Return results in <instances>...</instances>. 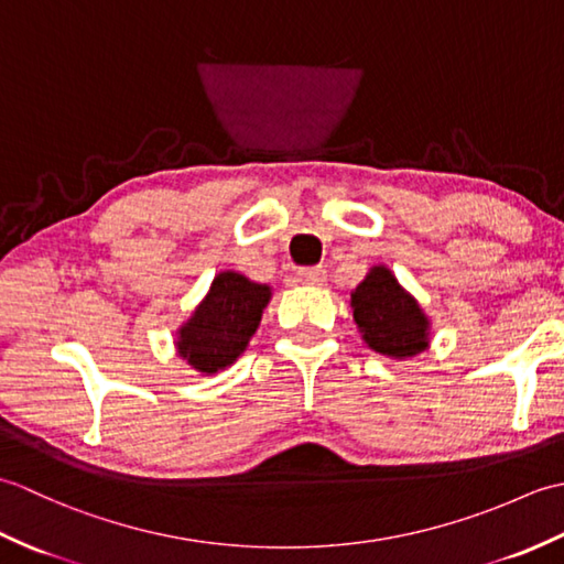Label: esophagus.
Returning <instances> with one entry per match:
<instances>
[{
  "label": "esophagus",
  "instance_id": "esophagus-1",
  "mask_svg": "<svg viewBox=\"0 0 564 564\" xmlns=\"http://www.w3.org/2000/svg\"><path fill=\"white\" fill-rule=\"evenodd\" d=\"M295 279H297V283H303V285H322L327 279V271L322 267H310V269L297 271Z\"/></svg>",
  "mask_w": 564,
  "mask_h": 564
}]
</instances>
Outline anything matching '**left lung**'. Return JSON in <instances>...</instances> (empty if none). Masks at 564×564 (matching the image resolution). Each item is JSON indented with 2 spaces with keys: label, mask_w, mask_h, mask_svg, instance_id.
<instances>
[{
  "label": "left lung",
  "mask_w": 564,
  "mask_h": 564,
  "mask_svg": "<svg viewBox=\"0 0 564 564\" xmlns=\"http://www.w3.org/2000/svg\"><path fill=\"white\" fill-rule=\"evenodd\" d=\"M354 322L370 349L410 358L429 346V319L386 267H373L351 293Z\"/></svg>",
  "instance_id": "1"
}]
</instances>
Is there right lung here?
Returning a JSON list of instances; mask_svg holds the SVG:
<instances>
[{
    "label": "right lung",
    "mask_w": 564,
    "mask_h": 564,
    "mask_svg": "<svg viewBox=\"0 0 564 564\" xmlns=\"http://www.w3.org/2000/svg\"><path fill=\"white\" fill-rule=\"evenodd\" d=\"M269 297V285L249 281L235 271L218 273L208 295L178 329V356L208 376L227 368L254 337Z\"/></svg>",
    "instance_id": "right-lung-1"
}]
</instances>
